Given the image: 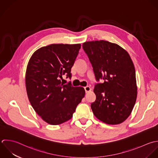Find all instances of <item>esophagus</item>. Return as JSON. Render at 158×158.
Returning a JSON list of instances; mask_svg holds the SVG:
<instances>
[{
	"label": "esophagus",
	"mask_w": 158,
	"mask_h": 158,
	"mask_svg": "<svg viewBox=\"0 0 158 158\" xmlns=\"http://www.w3.org/2000/svg\"><path fill=\"white\" fill-rule=\"evenodd\" d=\"M84 89H85L86 93H88V92H89L91 90V88H90L89 86L85 87H84Z\"/></svg>",
	"instance_id": "1"
}]
</instances>
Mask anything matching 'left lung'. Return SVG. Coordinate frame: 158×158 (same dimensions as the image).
<instances>
[{
    "mask_svg": "<svg viewBox=\"0 0 158 158\" xmlns=\"http://www.w3.org/2000/svg\"><path fill=\"white\" fill-rule=\"evenodd\" d=\"M82 47L96 79L105 80L94 89V114L107 124L123 123L131 114L137 97L135 70L129 54L119 45L103 40L84 42Z\"/></svg>",
    "mask_w": 158,
    "mask_h": 158,
    "instance_id": "8db88e82",
    "label": "left lung"
}]
</instances>
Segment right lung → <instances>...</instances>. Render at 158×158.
I'll list each match as a JSON object with an SVG mask.
<instances>
[{"instance_id":"add662e5","label":"right lung","mask_w":158,"mask_h":158,"mask_svg":"<svg viewBox=\"0 0 158 158\" xmlns=\"http://www.w3.org/2000/svg\"><path fill=\"white\" fill-rule=\"evenodd\" d=\"M81 44H54L37 49L30 58L25 84L34 111L47 123L58 125L72 118L85 96L82 87L63 84V75L71 77V69Z\"/></svg>"}]
</instances>
